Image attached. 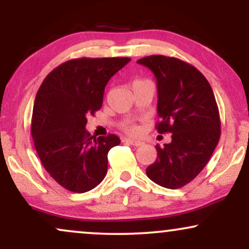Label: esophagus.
Segmentation results:
<instances>
[{
	"label": "esophagus",
	"mask_w": 249,
	"mask_h": 249,
	"mask_svg": "<svg viewBox=\"0 0 249 249\" xmlns=\"http://www.w3.org/2000/svg\"><path fill=\"white\" fill-rule=\"evenodd\" d=\"M124 142L130 145H133V146H141V145H142V142L136 141V139H131V138H124Z\"/></svg>",
	"instance_id": "esophagus-1"
}]
</instances>
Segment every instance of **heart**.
<instances>
[{
    "label": "heart",
    "instance_id": "heart-1",
    "mask_svg": "<svg viewBox=\"0 0 249 249\" xmlns=\"http://www.w3.org/2000/svg\"><path fill=\"white\" fill-rule=\"evenodd\" d=\"M136 82H142L141 79H138V81H134L133 83ZM125 130L127 131L128 133H132V134H137L139 132V128L136 126V125H132V124H128V125H125Z\"/></svg>",
    "mask_w": 249,
    "mask_h": 249
}]
</instances>
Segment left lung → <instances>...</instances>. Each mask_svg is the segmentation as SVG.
Listing matches in <instances>:
<instances>
[{"label": "left lung", "mask_w": 249, "mask_h": 249, "mask_svg": "<svg viewBox=\"0 0 249 249\" xmlns=\"http://www.w3.org/2000/svg\"><path fill=\"white\" fill-rule=\"evenodd\" d=\"M137 63L156 76L157 130L172 133L170 144L156 146L157 159L146 174L159 186L176 190L204 170L218 145L221 124L215 97L205 76L186 62L153 55Z\"/></svg>", "instance_id": "8db88e82"}]
</instances>
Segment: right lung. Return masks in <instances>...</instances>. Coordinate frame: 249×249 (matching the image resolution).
Here are the masks:
<instances>
[{"mask_svg": "<svg viewBox=\"0 0 249 249\" xmlns=\"http://www.w3.org/2000/svg\"><path fill=\"white\" fill-rule=\"evenodd\" d=\"M130 61L71 59L51 71L37 91L31 119L36 152L47 172L71 192L92 190L107 172V153L121 139L90 136L87 117L102 107L107 82Z\"/></svg>", "mask_w": 249, "mask_h": 249, "instance_id": "obj_1", "label": "right lung"}]
</instances>
